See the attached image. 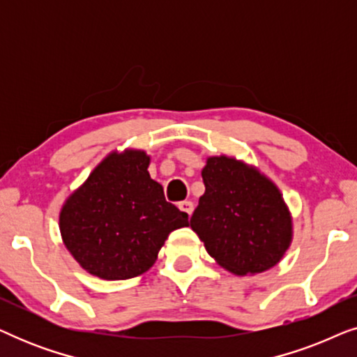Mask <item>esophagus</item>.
Here are the masks:
<instances>
[{
	"mask_svg": "<svg viewBox=\"0 0 357 357\" xmlns=\"http://www.w3.org/2000/svg\"><path fill=\"white\" fill-rule=\"evenodd\" d=\"M178 208H180V211L187 213L188 216H192V213H193V203L192 202H182L178 204Z\"/></svg>",
	"mask_w": 357,
	"mask_h": 357,
	"instance_id": "esophagus-1",
	"label": "esophagus"
}]
</instances>
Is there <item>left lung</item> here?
Masks as SVG:
<instances>
[{
	"label": "left lung",
	"mask_w": 357,
	"mask_h": 357,
	"mask_svg": "<svg viewBox=\"0 0 357 357\" xmlns=\"http://www.w3.org/2000/svg\"><path fill=\"white\" fill-rule=\"evenodd\" d=\"M204 195L190 226L206 252L234 275H255L281 260L292 238V219L275 183L227 155L208 158Z\"/></svg>",
	"instance_id": "left-lung-1"
}]
</instances>
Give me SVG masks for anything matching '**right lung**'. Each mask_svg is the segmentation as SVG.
<instances>
[{
    "mask_svg": "<svg viewBox=\"0 0 357 357\" xmlns=\"http://www.w3.org/2000/svg\"><path fill=\"white\" fill-rule=\"evenodd\" d=\"M148 165L144 151L112 153L63 204V242L91 275L109 281L143 275L169 234L188 226V214L165 202Z\"/></svg>",
    "mask_w": 357,
    "mask_h": 357,
    "instance_id": "1",
    "label": "right lung"
}]
</instances>
